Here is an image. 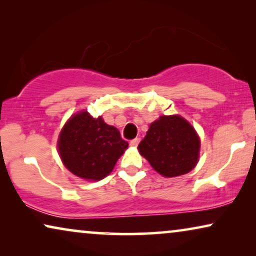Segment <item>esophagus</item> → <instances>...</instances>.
I'll return each instance as SVG.
<instances>
[{
  "label": "esophagus",
  "mask_w": 256,
  "mask_h": 256,
  "mask_svg": "<svg viewBox=\"0 0 256 256\" xmlns=\"http://www.w3.org/2000/svg\"><path fill=\"white\" fill-rule=\"evenodd\" d=\"M138 143H140V138H134V140H132V141H130V146H138Z\"/></svg>",
  "instance_id": "obj_1"
}]
</instances>
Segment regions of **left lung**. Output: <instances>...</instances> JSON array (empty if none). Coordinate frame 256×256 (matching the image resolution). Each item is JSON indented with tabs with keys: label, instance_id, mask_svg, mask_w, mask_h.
<instances>
[{
	"label": "left lung",
	"instance_id": "obj_1",
	"mask_svg": "<svg viewBox=\"0 0 256 256\" xmlns=\"http://www.w3.org/2000/svg\"><path fill=\"white\" fill-rule=\"evenodd\" d=\"M138 152L164 177L185 174L198 163L200 140L180 115H163L150 124Z\"/></svg>",
	"mask_w": 256,
	"mask_h": 256
}]
</instances>
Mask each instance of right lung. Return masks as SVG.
Segmentation results:
<instances>
[{"mask_svg":"<svg viewBox=\"0 0 256 256\" xmlns=\"http://www.w3.org/2000/svg\"><path fill=\"white\" fill-rule=\"evenodd\" d=\"M128 148L120 132L99 116L82 110L72 115L58 138V152L64 166L86 180H100L114 169Z\"/></svg>","mask_w":256,"mask_h":256,"instance_id":"add662e5","label":"right lung"}]
</instances>
